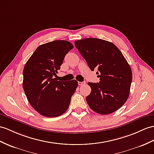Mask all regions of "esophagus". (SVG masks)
<instances>
[{
  "label": "esophagus",
  "mask_w": 154,
  "mask_h": 154,
  "mask_svg": "<svg viewBox=\"0 0 154 154\" xmlns=\"http://www.w3.org/2000/svg\"><path fill=\"white\" fill-rule=\"evenodd\" d=\"M85 84V82H78V85H84Z\"/></svg>",
  "instance_id": "esophagus-1"
}]
</instances>
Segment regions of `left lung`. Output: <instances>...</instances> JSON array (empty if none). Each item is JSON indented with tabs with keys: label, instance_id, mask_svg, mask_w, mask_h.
Here are the masks:
<instances>
[{
	"label": "left lung",
	"instance_id": "left-lung-1",
	"mask_svg": "<svg viewBox=\"0 0 154 154\" xmlns=\"http://www.w3.org/2000/svg\"><path fill=\"white\" fill-rule=\"evenodd\" d=\"M74 44L89 69H97L99 74V83H88L91 88L86 97L89 106L103 115L118 110L128 99L133 78L124 56L113 43L102 39L84 38Z\"/></svg>",
	"mask_w": 154,
	"mask_h": 154
}]
</instances>
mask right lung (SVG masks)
Here are the masks:
<instances>
[{"mask_svg": "<svg viewBox=\"0 0 154 154\" xmlns=\"http://www.w3.org/2000/svg\"><path fill=\"white\" fill-rule=\"evenodd\" d=\"M74 48L66 40L40 45L26 63L23 88L30 104L45 117L61 116L68 109L78 82L58 81L56 73L68 52Z\"/></svg>", "mask_w": 154, "mask_h": 154, "instance_id": "obj_1", "label": "right lung"}]
</instances>
